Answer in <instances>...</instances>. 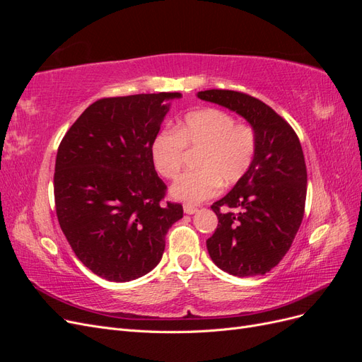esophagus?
<instances>
[{
    "mask_svg": "<svg viewBox=\"0 0 362 362\" xmlns=\"http://www.w3.org/2000/svg\"><path fill=\"white\" fill-rule=\"evenodd\" d=\"M196 211H198V208H196V206L189 205V204L184 205V213H185V214H194Z\"/></svg>",
    "mask_w": 362,
    "mask_h": 362,
    "instance_id": "obj_1",
    "label": "esophagus"
}]
</instances>
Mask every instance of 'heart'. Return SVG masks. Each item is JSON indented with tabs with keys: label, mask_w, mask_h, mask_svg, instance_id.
<instances>
[{
	"label": "heart",
	"mask_w": 362,
	"mask_h": 362,
	"mask_svg": "<svg viewBox=\"0 0 362 362\" xmlns=\"http://www.w3.org/2000/svg\"><path fill=\"white\" fill-rule=\"evenodd\" d=\"M184 149H201L198 170L185 172L173 182L170 196L185 204L214 198L223 185L238 182L257 157L258 136L249 124L221 108H202L184 116L173 129H163L151 141V158L163 178L173 180L184 164Z\"/></svg>",
	"instance_id": "heart-1"
}]
</instances>
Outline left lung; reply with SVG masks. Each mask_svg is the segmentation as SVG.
Instances as JSON below:
<instances>
[{"mask_svg": "<svg viewBox=\"0 0 362 362\" xmlns=\"http://www.w3.org/2000/svg\"><path fill=\"white\" fill-rule=\"evenodd\" d=\"M198 96L243 116L258 136L246 177L211 205L218 223L206 240L208 254L229 275H264L286 257L303 218L306 166L299 137L272 107L247 93L211 89ZM223 206L230 211L223 214Z\"/></svg>", "mask_w": 362, "mask_h": 362, "instance_id": "obj_1", "label": "left lung"}]
</instances>
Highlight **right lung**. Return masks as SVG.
I'll return each instance as SVG.
<instances>
[{
  "label": "right lung",
  "instance_id": "add662e5",
  "mask_svg": "<svg viewBox=\"0 0 362 362\" xmlns=\"http://www.w3.org/2000/svg\"><path fill=\"white\" fill-rule=\"evenodd\" d=\"M178 92L101 98L60 141L54 199L74 254L95 275L127 282L154 269L182 205L164 202L166 184L151 158Z\"/></svg>",
  "mask_w": 362,
  "mask_h": 362
}]
</instances>
